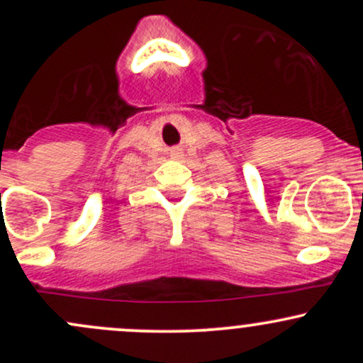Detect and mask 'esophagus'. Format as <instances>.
<instances>
[{"label":"esophagus","mask_w":363,"mask_h":363,"mask_svg":"<svg viewBox=\"0 0 363 363\" xmlns=\"http://www.w3.org/2000/svg\"><path fill=\"white\" fill-rule=\"evenodd\" d=\"M170 157L174 158H181L182 157V150L181 148H174L172 153H170Z\"/></svg>","instance_id":"34e87169"}]
</instances>
